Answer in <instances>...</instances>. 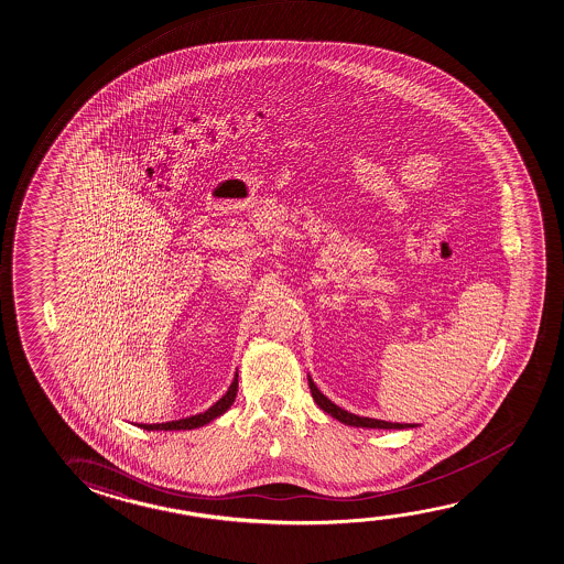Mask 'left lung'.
Masks as SVG:
<instances>
[{
    "label": "left lung",
    "instance_id": "obj_1",
    "mask_svg": "<svg viewBox=\"0 0 564 564\" xmlns=\"http://www.w3.org/2000/svg\"><path fill=\"white\" fill-rule=\"evenodd\" d=\"M308 386H311L312 398L318 403L319 409H324L327 415L334 416L339 423L351 426H362V429H413L416 425H401V423H388V421H378V419H368V416L352 415L345 409L337 408L335 403L327 400L324 393L319 392L316 384L308 378Z\"/></svg>",
    "mask_w": 564,
    "mask_h": 564
}]
</instances>
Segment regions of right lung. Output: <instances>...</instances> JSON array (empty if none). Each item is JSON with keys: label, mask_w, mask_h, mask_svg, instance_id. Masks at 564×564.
Wrapping results in <instances>:
<instances>
[{"label": "right lung", "mask_w": 564, "mask_h": 564, "mask_svg": "<svg viewBox=\"0 0 564 564\" xmlns=\"http://www.w3.org/2000/svg\"><path fill=\"white\" fill-rule=\"evenodd\" d=\"M238 392V376L232 380V384H230L229 392L225 393L223 398H220L215 405L207 409L205 413H199V415L186 416V419H180V421H171V423H159V425H138L141 429H145V431H189V429H197V426H204L213 421V419H217V416L223 415L227 409L232 405V401L237 398Z\"/></svg>", "instance_id": "1"}]
</instances>
